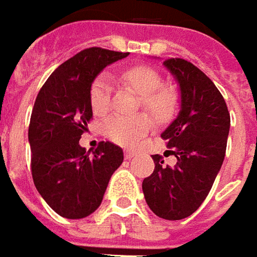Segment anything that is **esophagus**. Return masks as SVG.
Segmentation results:
<instances>
[{
  "label": "esophagus",
  "mask_w": 257,
  "mask_h": 257,
  "mask_svg": "<svg viewBox=\"0 0 257 257\" xmlns=\"http://www.w3.org/2000/svg\"><path fill=\"white\" fill-rule=\"evenodd\" d=\"M135 155H137L135 151H132V149H125V158H126V159H131V158H134Z\"/></svg>",
  "instance_id": "obj_1"
}]
</instances>
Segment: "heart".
<instances>
[{"label": "heart", "mask_w": 257, "mask_h": 257, "mask_svg": "<svg viewBox=\"0 0 257 257\" xmlns=\"http://www.w3.org/2000/svg\"><path fill=\"white\" fill-rule=\"evenodd\" d=\"M122 79L138 95H141L142 108L149 112L156 122H168L173 116L178 105L176 93L171 88L162 86L164 79L155 69L149 67L129 68L122 72ZM111 81L106 74L93 79L89 88V103L95 115H105L109 109ZM152 128V119L139 113L134 116L112 115L103 122V134L112 142L122 146H134Z\"/></svg>", "instance_id": "heart-1"}]
</instances>
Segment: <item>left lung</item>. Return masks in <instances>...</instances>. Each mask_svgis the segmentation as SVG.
<instances>
[{
  "instance_id": "left-lung-1",
  "label": "left lung",
  "mask_w": 257,
  "mask_h": 257,
  "mask_svg": "<svg viewBox=\"0 0 257 257\" xmlns=\"http://www.w3.org/2000/svg\"><path fill=\"white\" fill-rule=\"evenodd\" d=\"M178 81L181 111L161 134L176 165L152 155L155 169L142 182L145 200L156 216L181 220L206 199L225 159L230 115L215 84L199 68L181 58L164 61Z\"/></svg>"
}]
</instances>
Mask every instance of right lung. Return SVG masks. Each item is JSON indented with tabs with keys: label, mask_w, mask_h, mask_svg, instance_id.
<instances>
[{
	"label": "right lung",
	"mask_w": 257,
	"mask_h": 257,
	"mask_svg": "<svg viewBox=\"0 0 257 257\" xmlns=\"http://www.w3.org/2000/svg\"><path fill=\"white\" fill-rule=\"evenodd\" d=\"M129 52L88 48L51 74L34 103L28 141L31 172L42 199L67 219H82L101 205L112 173L123 162L122 148L103 142L89 152L79 145L92 118L89 88L105 67Z\"/></svg>",
	"instance_id": "1"
}]
</instances>
